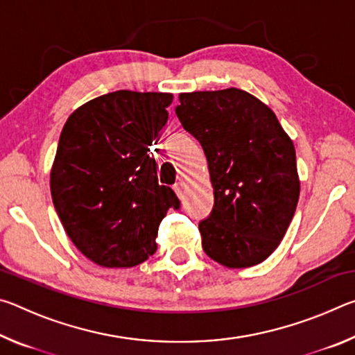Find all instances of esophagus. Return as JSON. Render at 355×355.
I'll return each instance as SVG.
<instances>
[{
    "instance_id": "1",
    "label": "esophagus",
    "mask_w": 355,
    "mask_h": 355,
    "mask_svg": "<svg viewBox=\"0 0 355 355\" xmlns=\"http://www.w3.org/2000/svg\"><path fill=\"white\" fill-rule=\"evenodd\" d=\"M184 189H186V183L184 182H178L173 184V191L177 192L178 197H183L184 196Z\"/></svg>"
}]
</instances>
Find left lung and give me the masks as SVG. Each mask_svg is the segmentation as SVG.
<instances>
[{
    "label": "left lung",
    "mask_w": 355,
    "mask_h": 355,
    "mask_svg": "<svg viewBox=\"0 0 355 355\" xmlns=\"http://www.w3.org/2000/svg\"><path fill=\"white\" fill-rule=\"evenodd\" d=\"M175 114L200 142L214 189L199 222L205 254L232 269L266 260L299 200L293 141L266 105L236 87L180 94Z\"/></svg>",
    "instance_id": "left-lung-1"
}]
</instances>
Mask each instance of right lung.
<instances>
[{
  "label": "right lung",
  "mask_w": 355,
  "mask_h": 355,
  "mask_svg": "<svg viewBox=\"0 0 355 355\" xmlns=\"http://www.w3.org/2000/svg\"><path fill=\"white\" fill-rule=\"evenodd\" d=\"M172 95L116 91L71 114L51 169L56 213L78 250L105 268H131L156 252L167 209L150 146L167 122Z\"/></svg>",
  "instance_id": "right-lung-1"
}]
</instances>
